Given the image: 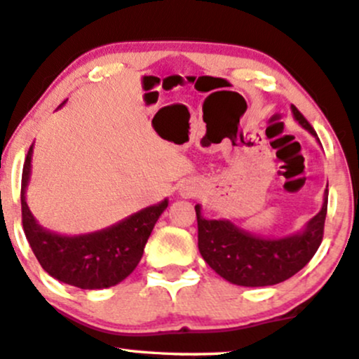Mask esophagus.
I'll return each instance as SVG.
<instances>
[{
  "label": "esophagus",
  "instance_id": "1",
  "mask_svg": "<svg viewBox=\"0 0 359 359\" xmlns=\"http://www.w3.org/2000/svg\"><path fill=\"white\" fill-rule=\"evenodd\" d=\"M185 195H192V192H187V194H185Z\"/></svg>",
  "mask_w": 359,
  "mask_h": 359
}]
</instances>
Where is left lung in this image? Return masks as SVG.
Here are the masks:
<instances>
[{
  "mask_svg": "<svg viewBox=\"0 0 359 359\" xmlns=\"http://www.w3.org/2000/svg\"><path fill=\"white\" fill-rule=\"evenodd\" d=\"M294 121L311 135L315 130L300 111L292 106ZM328 208V185L323 205L300 232L266 238L240 229L230 220H212L195 205L198 225V250L208 266L222 278L240 287H270L298 273L318 250Z\"/></svg>",
  "mask_w": 359,
  "mask_h": 359,
  "instance_id": "obj_1",
  "label": "left lung"
}]
</instances>
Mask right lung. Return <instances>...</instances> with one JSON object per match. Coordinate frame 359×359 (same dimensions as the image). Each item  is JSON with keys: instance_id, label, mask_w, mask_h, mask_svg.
I'll return each mask as SVG.
<instances>
[{"instance_id": "1", "label": "right lung", "mask_w": 359, "mask_h": 359, "mask_svg": "<svg viewBox=\"0 0 359 359\" xmlns=\"http://www.w3.org/2000/svg\"><path fill=\"white\" fill-rule=\"evenodd\" d=\"M31 157L33 146L22 167L21 212L22 229L39 265L53 278L83 290L109 288L121 283L137 266L154 225L169 205V201L164 198L97 232L81 235L51 232L38 224L26 202Z\"/></svg>"}]
</instances>
